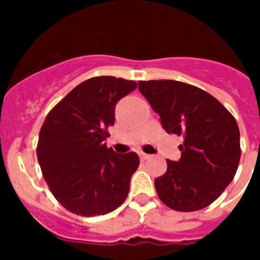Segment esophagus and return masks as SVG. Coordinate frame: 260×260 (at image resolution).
<instances>
[{
    "mask_svg": "<svg viewBox=\"0 0 260 260\" xmlns=\"http://www.w3.org/2000/svg\"><path fill=\"white\" fill-rule=\"evenodd\" d=\"M139 157H140V160L144 161V160H148L150 157V154H147V153H144V152H139Z\"/></svg>",
    "mask_w": 260,
    "mask_h": 260,
    "instance_id": "obj_1",
    "label": "esophagus"
}]
</instances>
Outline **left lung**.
Returning <instances> with one entry per match:
<instances>
[{
    "instance_id": "left-lung-1",
    "label": "left lung",
    "mask_w": 260,
    "mask_h": 260,
    "mask_svg": "<svg viewBox=\"0 0 260 260\" xmlns=\"http://www.w3.org/2000/svg\"><path fill=\"white\" fill-rule=\"evenodd\" d=\"M139 91L164 129L184 137L180 160H167V172L154 180L158 197L173 210L206 208L237 173L241 144L234 116L210 93L177 80L139 82Z\"/></svg>"
}]
</instances>
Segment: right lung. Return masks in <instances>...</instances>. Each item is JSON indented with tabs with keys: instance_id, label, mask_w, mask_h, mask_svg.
<instances>
[{
	"instance_id": "add662e5",
	"label": "right lung",
	"mask_w": 260,
	"mask_h": 260,
	"mask_svg": "<svg viewBox=\"0 0 260 260\" xmlns=\"http://www.w3.org/2000/svg\"><path fill=\"white\" fill-rule=\"evenodd\" d=\"M137 83L96 76L78 84L46 116L37 156L45 181L62 206L82 217L117 209L129 191L140 158L119 154L104 143L115 107Z\"/></svg>"
}]
</instances>
